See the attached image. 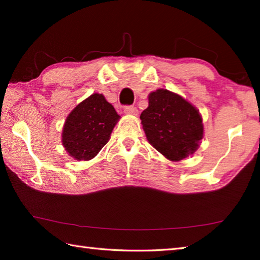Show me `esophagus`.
<instances>
[{"label": "esophagus", "instance_id": "34e87169", "mask_svg": "<svg viewBox=\"0 0 260 260\" xmlns=\"http://www.w3.org/2000/svg\"><path fill=\"white\" fill-rule=\"evenodd\" d=\"M124 111L126 114H138V109L133 105H126Z\"/></svg>", "mask_w": 260, "mask_h": 260}]
</instances>
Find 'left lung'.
<instances>
[{"mask_svg": "<svg viewBox=\"0 0 260 260\" xmlns=\"http://www.w3.org/2000/svg\"><path fill=\"white\" fill-rule=\"evenodd\" d=\"M140 118L149 143L170 160L178 161L191 155L203 138L199 110L166 89L149 95V107Z\"/></svg>", "mask_w": 260, "mask_h": 260, "instance_id": "left-lung-1", "label": "left lung"}]
</instances>
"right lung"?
<instances>
[{
	"instance_id": "add662e5",
	"label": "right lung",
	"mask_w": 260,
	"mask_h": 260,
	"mask_svg": "<svg viewBox=\"0 0 260 260\" xmlns=\"http://www.w3.org/2000/svg\"><path fill=\"white\" fill-rule=\"evenodd\" d=\"M119 114L102 94H93L72 110L64 124L61 141L69 155L89 160L110 139Z\"/></svg>"
}]
</instances>
